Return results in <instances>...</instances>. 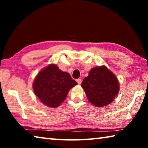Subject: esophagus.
<instances>
[{
	"label": "esophagus",
	"mask_w": 148,
	"mask_h": 148,
	"mask_svg": "<svg viewBox=\"0 0 148 148\" xmlns=\"http://www.w3.org/2000/svg\"><path fill=\"white\" fill-rule=\"evenodd\" d=\"M76 82H77V84H78L79 85V84H82V79H80V78H78V79H76Z\"/></svg>",
	"instance_id": "34e87169"
}]
</instances>
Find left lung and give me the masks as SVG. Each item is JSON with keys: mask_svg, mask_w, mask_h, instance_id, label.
Segmentation results:
<instances>
[{"mask_svg": "<svg viewBox=\"0 0 148 148\" xmlns=\"http://www.w3.org/2000/svg\"><path fill=\"white\" fill-rule=\"evenodd\" d=\"M88 101L97 107H103L114 101L119 84L113 72L105 66L91 69L82 83Z\"/></svg>", "mask_w": 148, "mask_h": 148, "instance_id": "8db88e82", "label": "left lung"}]
</instances>
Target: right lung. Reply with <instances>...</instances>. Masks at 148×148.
<instances>
[{
    "mask_svg": "<svg viewBox=\"0 0 148 148\" xmlns=\"http://www.w3.org/2000/svg\"><path fill=\"white\" fill-rule=\"evenodd\" d=\"M77 84L69 73L61 71L56 64H50L37 74L32 87L42 104L57 108L64 101L70 89Z\"/></svg>",
    "mask_w": 148,
    "mask_h": 148,
    "instance_id": "add662e5",
    "label": "right lung"
}]
</instances>
